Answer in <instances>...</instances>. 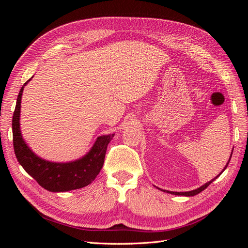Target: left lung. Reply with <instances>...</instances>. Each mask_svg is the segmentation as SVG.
Here are the masks:
<instances>
[{
    "instance_id": "left-lung-1",
    "label": "left lung",
    "mask_w": 248,
    "mask_h": 248,
    "mask_svg": "<svg viewBox=\"0 0 248 248\" xmlns=\"http://www.w3.org/2000/svg\"><path fill=\"white\" fill-rule=\"evenodd\" d=\"M232 154H231V156H230V159H229V161H228V163H227V166L224 167L223 170L227 169L228 164H229V162H230V160H231ZM223 170H222V171H223ZM222 171H221V172H222ZM221 172H220V174H221ZM220 174H219V175H220ZM219 175H218V176H219ZM218 176H217V177H218ZM217 177H216V178H217ZM216 178H214V179H213V180H211V181H210V182H208V183L204 184V185H202V186H201L200 188H198V189H194V190H191V191H186V192H176V191H168V190H163V191H167L168 193H171V194H176V196H186V197H192V196H196V194H198V193L202 192V191L204 190V189H206L207 187H208L210 184H211V183L214 181V180H215Z\"/></svg>"
}]
</instances>
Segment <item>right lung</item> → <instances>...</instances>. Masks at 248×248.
I'll return each instance as SVG.
<instances>
[{
    "label": "right lung",
    "instance_id": "right-lung-1",
    "mask_svg": "<svg viewBox=\"0 0 248 248\" xmlns=\"http://www.w3.org/2000/svg\"><path fill=\"white\" fill-rule=\"evenodd\" d=\"M28 81L25 82V85ZM25 85L21 87L18 93L12 118L13 148L20 166L36 180L37 183L48 191H69L91 184L102 169L108 146L115 134L99 137L91 151L81 159L76 161L56 163L40 158L30 150L20 133V100Z\"/></svg>",
    "mask_w": 248,
    "mask_h": 248
}]
</instances>
